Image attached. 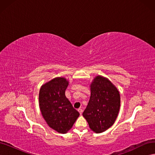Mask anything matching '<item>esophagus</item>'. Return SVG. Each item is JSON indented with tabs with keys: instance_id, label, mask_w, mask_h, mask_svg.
Masks as SVG:
<instances>
[{
	"instance_id": "1",
	"label": "esophagus",
	"mask_w": 155,
	"mask_h": 155,
	"mask_svg": "<svg viewBox=\"0 0 155 155\" xmlns=\"http://www.w3.org/2000/svg\"><path fill=\"white\" fill-rule=\"evenodd\" d=\"M78 110V112H79V114H80L81 115V114H82V112H83V110H82L81 109H79Z\"/></svg>"
}]
</instances>
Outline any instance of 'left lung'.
Returning <instances> with one entry per match:
<instances>
[{"label": "left lung", "instance_id": "1", "mask_svg": "<svg viewBox=\"0 0 155 155\" xmlns=\"http://www.w3.org/2000/svg\"><path fill=\"white\" fill-rule=\"evenodd\" d=\"M90 87V100L83 116L92 130L101 133L110 127L118 116L120 93L109 79L101 76L94 79Z\"/></svg>", "mask_w": 155, "mask_h": 155}]
</instances>
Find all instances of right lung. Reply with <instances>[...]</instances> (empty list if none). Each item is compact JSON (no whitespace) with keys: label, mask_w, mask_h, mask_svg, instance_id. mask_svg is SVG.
<instances>
[{"label":"right lung","mask_w":155,"mask_h":155,"mask_svg":"<svg viewBox=\"0 0 155 155\" xmlns=\"http://www.w3.org/2000/svg\"><path fill=\"white\" fill-rule=\"evenodd\" d=\"M68 81L55 78L40 88L39 101L42 116L50 128L64 134L72 127L79 116L65 96Z\"/></svg>","instance_id":"right-lung-1"}]
</instances>
